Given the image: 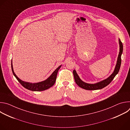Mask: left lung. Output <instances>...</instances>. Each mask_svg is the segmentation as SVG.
I'll return each instance as SVG.
<instances>
[{
	"mask_svg": "<svg viewBox=\"0 0 130 130\" xmlns=\"http://www.w3.org/2000/svg\"><path fill=\"white\" fill-rule=\"evenodd\" d=\"M119 52L117 58V61L116 63V66L115 67L114 70L113 72L111 74V75L109 76L106 79H104L100 82H97L96 83L94 84H90L87 83L86 82H83L79 77L78 75L77 74L76 70L74 69L73 70V74L74 78H75V82L76 84L80 87L86 89V90H97V89H102L107 85H108L114 79L116 75L118 73L120 66L121 63V56L122 53L123 51V45L122 42H121L120 40L119 39Z\"/></svg>",
	"mask_w": 130,
	"mask_h": 130,
	"instance_id": "obj_1",
	"label": "left lung"
}]
</instances>
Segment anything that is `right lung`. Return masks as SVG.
Masks as SVG:
<instances>
[{
  "label": "right lung",
  "instance_id": "add662e5",
  "mask_svg": "<svg viewBox=\"0 0 130 130\" xmlns=\"http://www.w3.org/2000/svg\"><path fill=\"white\" fill-rule=\"evenodd\" d=\"M62 65H60L56 69H55L51 75L45 80L43 81L42 82H38V83H30L27 82H25L24 81H22L19 78H18L15 73L13 68V65H12V60L11 61V68L12 72L13 73L14 76L15 77L16 79L18 80L22 86H23L26 89L32 90V91H43L46 90L51 87H52L55 83V81H56L57 79V76L58 72L59 70V69L61 68Z\"/></svg>",
  "mask_w": 130,
  "mask_h": 130
}]
</instances>
